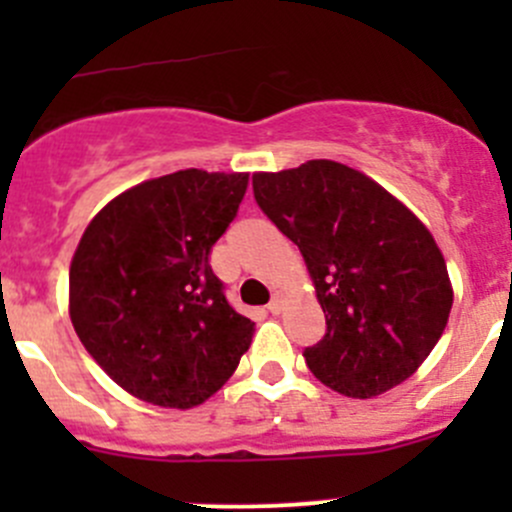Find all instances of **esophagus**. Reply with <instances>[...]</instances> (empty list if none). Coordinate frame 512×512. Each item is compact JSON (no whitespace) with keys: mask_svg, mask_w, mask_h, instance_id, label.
<instances>
[{"mask_svg":"<svg viewBox=\"0 0 512 512\" xmlns=\"http://www.w3.org/2000/svg\"><path fill=\"white\" fill-rule=\"evenodd\" d=\"M267 312H270V314H280L282 312V299L280 297H272V302L267 304Z\"/></svg>","mask_w":512,"mask_h":512,"instance_id":"esophagus-1","label":"esophagus"}]
</instances>
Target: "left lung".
Segmentation results:
<instances>
[{
	"mask_svg": "<svg viewBox=\"0 0 512 512\" xmlns=\"http://www.w3.org/2000/svg\"><path fill=\"white\" fill-rule=\"evenodd\" d=\"M262 213L302 252L327 332L304 349L329 389L371 399L409 379L446 329V262L426 225L359 170L307 160L255 173Z\"/></svg>",
	"mask_w": 512,
	"mask_h": 512,
	"instance_id": "8db88e82",
	"label": "left lung"
}]
</instances>
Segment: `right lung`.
<instances>
[{
    "label": "right lung",
    "instance_id": "obj_1",
    "mask_svg": "<svg viewBox=\"0 0 512 512\" xmlns=\"http://www.w3.org/2000/svg\"><path fill=\"white\" fill-rule=\"evenodd\" d=\"M247 173L178 170L113 198L91 220L69 272L71 324L128 394L168 409L203 404L252 342L247 317L210 267Z\"/></svg>",
    "mask_w": 512,
    "mask_h": 512
}]
</instances>
